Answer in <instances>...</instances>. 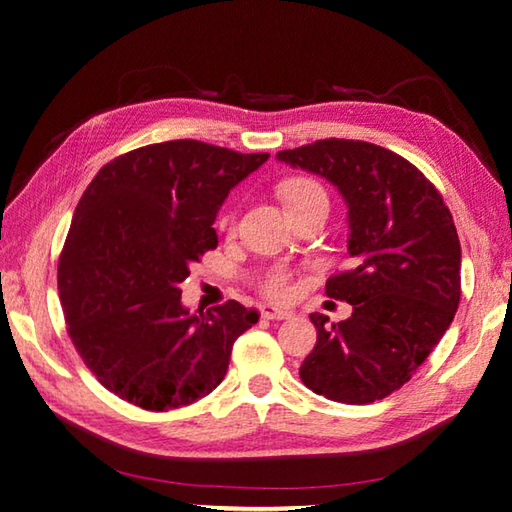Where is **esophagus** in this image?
<instances>
[{
	"instance_id": "34e87169",
	"label": "esophagus",
	"mask_w": 512,
	"mask_h": 512,
	"mask_svg": "<svg viewBox=\"0 0 512 512\" xmlns=\"http://www.w3.org/2000/svg\"><path fill=\"white\" fill-rule=\"evenodd\" d=\"M259 314H262V318H266V320H287L293 316V311L277 309L273 305H264L262 309H259Z\"/></svg>"
}]
</instances>
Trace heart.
I'll return each mask as SVG.
<instances>
[{"instance_id":"b5f03b06","label":"heart","mask_w":512,"mask_h":512,"mask_svg":"<svg viewBox=\"0 0 512 512\" xmlns=\"http://www.w3.org/2000/svg\"><path fill=\"white\" fill-rule=\"evenodd\" d=\"M280 196L289 212H298L302 207H309L314 203H327L325 189L320 187L316 180L311 178H291L280 187ZM259 289L266 298L273 300H287L293 291V275L289 268L273 266L266 271L259 280Z\"/></svg>"}]
</instances>
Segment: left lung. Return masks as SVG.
Here are the masks:
<instances>
[{
	"label": "left lung",
	"mask_w": 512,
	"mask_h": 512,
	"mask_svg": "<svg viewBox=\"0 0 512 512\" xmlns=\"http://www.w3.org/2000/svg\"><path fill=\"white\" fill-rule=\"evenodd\" d=\"M277 160L332 183L348 205L350 271L325 293L352 305L327 323L300 366L302 384L343 404H370L402 388L447 327L461 300V241L452 212L422 171L384 146L318 140Z\"/></svg>",
	"instance_id": "8db88e82"
}]
</instances>
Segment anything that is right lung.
<instances>
[{
	"mask_svg": "<svg viewBox=\"0 0 512 512\" xmlns=\"http://www.w3.org/2000/svg\"><path fill=\"white\" fill-rule=\"evenodd\" d=\"M266 160L171 140L119 155L85 189L58 291L69 339L110 393L169 411L221 384L232 345L259 314L237 300L189 314L180 282L219 244L212 225L230 189Z\"/></svg>",
	"mask_w": 512,
	"mask_h": 512,
	"instance_id": "add662e5",
	"label": "right lung"
}]
</instances>
